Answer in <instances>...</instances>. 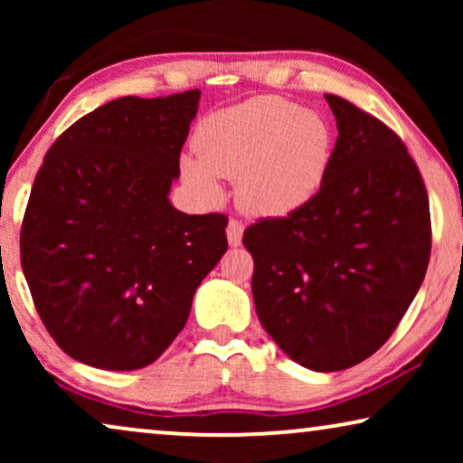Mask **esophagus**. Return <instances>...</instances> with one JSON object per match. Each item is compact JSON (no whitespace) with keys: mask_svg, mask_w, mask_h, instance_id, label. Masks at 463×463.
Returning a JSON list of instances; mask_svg holds the SVG:
<instances>
[{"mask_svg":"<svg viewBox=\"0 0 463 463\" xmlns=\"http://www.w3.org/2000/svg\"><path fill=\"white\" fill-rule=\"evenodd\" d=\"M242 236L244 225L238 219H230V223H227V242H230V246H240L242 244Z\"/></svg>","mask_w":463,"mask_h":463,"instance_id":"esophagus-1","label":"esophagus"}]
</instances>
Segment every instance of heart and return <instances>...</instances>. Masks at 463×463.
I'll return each mask as SVG.
<instances>
[{
	"label": "heart",
	"mask_w": 463,
	"mask_h": 463,
	"mask_svg": "<svg viewBox=\"0 0 463 463\" xmlns=\"http://www.w3.org/2000/svg\"><path fill=\"white\" fill-rule=\"evenodd\" d=\"M195 154H183L185 185L202 202L223 198L221 179H238V200L257 217H288L325 187L335 130L318 111L280 97L227 107L200 124Z\"/></svg>",
	"instance_id": "heart-1"
}]
</instances>
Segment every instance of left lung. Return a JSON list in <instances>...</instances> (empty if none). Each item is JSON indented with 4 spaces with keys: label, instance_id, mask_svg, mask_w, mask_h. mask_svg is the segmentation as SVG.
<instances>
[{
    "label": "left lung",
    "instance_id": "obj_1",
    "mask_svg": "<svg viewBox=\"0 0 463 463\" xmlns=\"http://www.w3.org/2000/svg\"><path fill=\"white\" fill-rule=\"evenodd\" d=\"M325 99L339 130L325 187L301 211L250 225L244 246L259 322L297 364L333 373L390 339L426 276L432 236L404 143L350 100Z\"/></svg>",
    "mask_w": 463,
    "mask_h": 463
}]
</instances>
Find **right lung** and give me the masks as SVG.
<instances>
[{
  "label": "right lung",
  "mask_w": 463,
  "mask_h": 463,
  "mask_svg": "<svg viewBox=\"0 0 463 463\" xmlns=\"http://www.w3.org/2000/svg\"><path fill=\"white\" fill-rule=\"evenodd\" d=\"M200 90L122 97L43 157L21 232L37 314L65 354L105 371L157 360L227 250L223 214L170 204Z\"/></svg>",
  "instance_id": "right-lung-1"
}]
</instances>
